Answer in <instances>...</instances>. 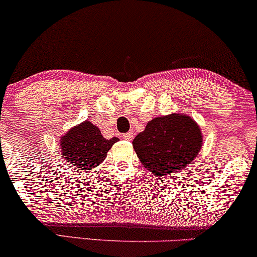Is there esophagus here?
I'll list each match as a JSON object with an SVG mask.
<instances>
[{"mask_svg": "<svg viewBox=\"0 0 257 257\" xmlns=\"http://www.w3.org/2000/svg\"><path fill=\"white\" fill-rule=\"evenodd\" d=\"M133 137H134V135H133V133L132 132H129V133H125V134H123V139H124V140H126V141H131L132 139H133Z\"/></svg>", "mask_w": 257, "mask_h": 257, "instance_id": "obj_1", "label": "esophagus"}]
</instances>
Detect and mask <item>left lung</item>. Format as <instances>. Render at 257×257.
I'll return each mask as SVG.
<instances>
[{"label": "left lung", "mask_w": 257, "mask_h": 257, "mask_svg": "<svg viewBox=\"0 0 257 257\" xmlns=\"http://www.w3.org/2000/svg\"><path fill=\"white\" fill-rule=\"evenodd\" d=\"M203 144L202 132L192 117L172 113L156 117L133 140L143 166L155 176H164L192 163Z\"/></svg>", "instance_id": "obj_1"}]
</instances>
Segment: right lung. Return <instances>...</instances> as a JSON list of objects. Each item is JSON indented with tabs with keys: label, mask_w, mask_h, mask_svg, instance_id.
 I'll list each match as a JSON object with an SVG mask.
<instances>
[{
	"label": "right lung",
	"mask_w": 257,
	"mask_h": 257,
	"mask_svg": "<svg viewBox=\"0 0 257 257\" xmlns=\"http://www.w3.org/2000/svg\"><path fill=\"white\" fill-rule=\"evenodd\" d=\"M117 141L118 138L105 139L98 126L85 120L61 137L60 150L65 161L84 172L104 162L108 150Z\"/></svg>",
	"instance_id": "add662e5"
}]
</instances>
